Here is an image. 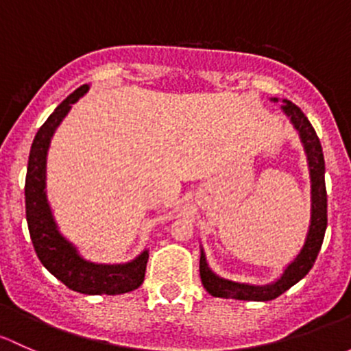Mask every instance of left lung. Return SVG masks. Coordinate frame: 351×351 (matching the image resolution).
<instances>
[{"label": "left lung", "mask_w": 351, "mask_h": 351, "mask_svg": "<svg viewBox=\"0 0 351 351\" xmlns=\"http://www.w3.org/2000/svg\"><path fill=\"white\" fill-rule=\"evenodd\" d=\"M270 101L277 103V97H270ZM280 110L284 111L285 117L292 123L295 132L299 133L302 147H304L306 158H308L309 167V179H311V219L309 228L306 233L304 245L301 252L295 255V258L284 269L282 276L276 279L274 282L265 285H254V284H240L233 280L223 279L216 276L208 265L204 250L201 248V260H199V274L201 282L206 291L215 298L225 299H240V301H272L284 294L287 289L298 284L313 267L316 260L319 248L323 245L324 231H326L328 216H326V186H324V157L323 149H321L319 138L314 132L306 114L302 113L301 108L295 106L291 101L282 99Z\"/></svg>", "instance_id": "obj_1"}]
</instances>
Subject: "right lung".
<instances>
[{"label": "right lung", "instance_id": "add662e5", "mask_svg": "<svg viewBox=\"0 0 351 351\" xmlns=\"http://www.w3.org/2000/svg\"><path fill=\"white\" fill-rule=\"evenodd\" d=\"M89 91V84L81 86L69 95L47 118L35 135L28 157L25 179V208L32 243L42 265L69 289L89 295H117L135 291L143 282L149 250L126 263H95L86 260L77 248L59 231L47 199V152L57 126Z\"/></svg>", "mask_w": 351, "mask_h": 351}]
</instances>
